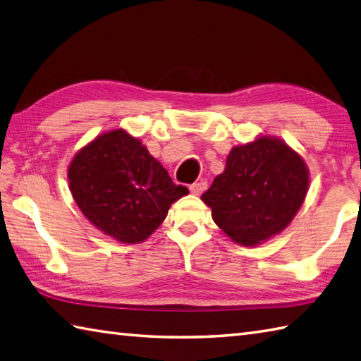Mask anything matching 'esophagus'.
<instances>
[{"label":"esophagus","mask_w":361,"mask_h":361,"mask_svg":"<svg viewBox=\"0 0 361 361\" xmlns=\"http://www.w3.org/2000/svg\"><path fill=\"white\" fill-rule=\"evenodd\" d=\"M206 186H208V183H206V181H195V183H192V185H190L189 186V190H190V192H192L194 195H200L202 192H203V190L206 189Z\"/></svg>","instance_id":"esophagus-1"}]
</instances>
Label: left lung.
Wrapping results in <instances>:
<instances>
[{
  "mask_svg": "<svg viewBox=\"0 0 361 361\" xmlns=\"http://www.w3.org/2000/svg\"><path fill=\"white\" fill-rule=\"evenodd\" d=\"M307 188L304 159L283 141L262 136L229 152L202 200L233 240L259 245L288 226Z\"/></svg>",
  "mask_w": 361,
  "mask_h": 361,
  "instance_id": "left-lung-1",
  "label": "left lung"
}]
</instances>
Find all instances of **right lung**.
Returning <instances> with one entry per match:
<instances>
[{
    "instance_id": "right-lung-1",
    "label": "right lung",
    "mask_w": 361,
    "mask_h": 361,
    "mask_svg": "<svg viewBox=\"0 0 361 361\" xmlns=\"http://www.w3.org/2000/svg\"><path fill=\"white\" fill-rule=\"evenodd\" d=\"M68 180L83 216L122 243L147 239L171 204L189 194L140 140L121 128L97 136L75 153Z\"/></svg>"
}]
</instances>
